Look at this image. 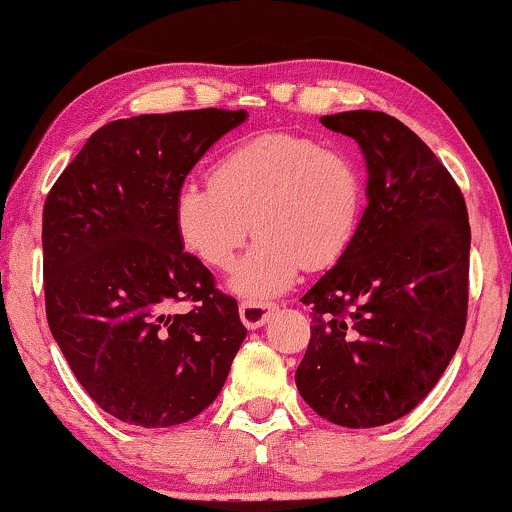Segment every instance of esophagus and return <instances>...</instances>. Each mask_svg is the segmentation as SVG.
<instances>
[{"mask_svg": "<svg viewBox=\"0 0 512 512\" xmlns=\"http://www.w3.org/2000/svg\"><path fill=\"white\" fill-rule=\"evenodd\" d=\"M238 312H241V321L245 323V328H260L271 319V314L276 312V304L243 300L241 307H238Z\"/></svg>", "mask_w": 512, "mask_h": 512, "instance_id": "34e87169", "label": "esophagus"}]
</instances>
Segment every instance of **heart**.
<instances>
[{"instance_id": "b5f03b06", "label": "heart", "mask_w": 512, "mask_h": 512, "mask_svg": "<svg viewBox=\"0 0 512 512\" xmlns=\"http://www.w3.org/2000/svg\"><path fill=\"white\" fill-rule=\"evenodd\" d=\"M366 177L352 155L290 132H262L215 160L210 179L186 181L174 198V226L205 267L226 269L255 231L231 276L236 293L271 297L302 267L338 264L357 241ZM253 224L250 225L249 222Z\"/></svg>"}]
</instances>
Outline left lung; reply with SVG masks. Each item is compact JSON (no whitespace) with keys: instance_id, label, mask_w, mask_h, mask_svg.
<instances>
[{"instance_id":"obj_1","label":"left lung","mask_w":512,"mask_h":512,"mask_svg":"<svg viewBox=\"0 0 512 512\" xmlns=\"http://www.w3.org/2000/svg\"><path fill=\"white\" fill-rule=\"evenodd\" d=\"M366 155L357 241L300 302L312 338L302 399L342 428L392 423L428 397L468 319L470 224L463 193L425 141L380 111L323 115Z\"/></svg>"}]
</instances>
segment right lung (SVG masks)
<instances>
[{"label":"right lung","instance_id":"obj_1","mask_svg":"<svg viewBox=\"0 0 512 512\" xmlns=\"http://www.w3.org/2000/svg\"><path fill=\"white\" fill-rule=\"evenodd\" d=\"M245 111L113 120L51 186L42 212L51 335L84 392L122 423L170 428L222 392L248 328L184 250L174 198ZM189 301V313H172Z\"/></svg>","mask_w":512,"mask_h":512}]
</instances>
